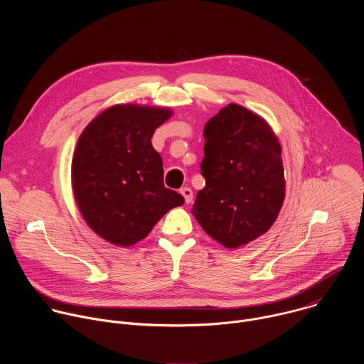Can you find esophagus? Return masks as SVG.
<instances>
[{
  "mask_svg": "<svg viewBox=\"0 0 364 364\" xmlns=\"http://www.w3.org/2000/svg\"><path fill=\"white\" fill-rule=\"evenodd\" d=\"M180 193L183 194L186 203H191V201H193V190H191L190 187H183V188L180 190Z\"/></svg>",
  "mask_w": 364,
  "mask_h": 364,
  "instance_id": "esophagus-1",
  "label": "esophagus"
}]
</instances>
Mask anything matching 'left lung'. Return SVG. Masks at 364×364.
I'll return each mask as SVG.
<instances>
[{
  "mask_svg": "<svg viewBox=\"0 0 364 364\" xmlns=\"http://www.w3.org/2000/svg\"><path fill=\"white\" fill-rule=\"evenodd\" d=\"M205 187L193 215L215 240L235 249L264 235L285 197L281 145L271 127L246 108L229 103L204 127Z\"/></svg>",
  "mask_w": 364,
  "mask_h": 364,
  "instance_id": "left-lung-1",
  "label": "left lung"
}]
</instances>
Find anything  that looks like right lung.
<instances>
[{
	"mask_svg": "<svg viewBox=\"0 0 364 364\" xmlns=\"http://www.w3.org/2000/svg\"><path fill=\"white\" fill-rule=\"evenodd\" d=\"M168 109L117 105L97 115L82 132L72 163V184L86 223L103 239L131 246L144 239L184 197L164 187L154 131Z\"/></svg>",
	"mask_w": 364,
	"mask_h": 364,
	"instance_id": "1",
	"label": "right lung"
}]
</instances>
